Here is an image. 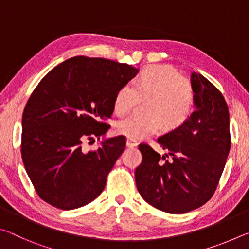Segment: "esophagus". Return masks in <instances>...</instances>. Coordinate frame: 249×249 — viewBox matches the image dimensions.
<instances>
[{
  "label": "esophagus",
  "instance_id": "34e87169",
  "mask_svg": "<svg viewBox=\"0 0 249 249\" xmlns=\"http://www.w3.org/2000/svg\"><path fill=\"white\" fill-rule=\"evenodd\" d=\"M126 145H127V147H129V148H134V147L137 146V141L134 140V138H127V142H126Z\"/></svg>",
  "mask_w": 249,
  "mask_h": 249
}]
</instances>
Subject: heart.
I'll return each instance as SVG.
<instances>
[{
  "mask_svg": "<svg viewBox=\"0 0 249 249\" xmlns=\"http://www.w3.org/2000/svg\"><path fill=\"white\" fill-rule=\"evenodd\" d=\"M147 100L146 115L120 121L115 132L134 140L153 135L162 127L166 132L184 125L195 109V91L188 79L167 66L144 67L130 84L122 86L114 96L113 108L119 116L127 115L138 101Z\"/></svg>",
  "mask_w": 249,
  "mask_h": 249,
  "instance_id": "heart-1",
  "label": "heart"
}]
</instances>
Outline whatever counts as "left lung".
I'll return each instance as SVG.
<instances>
[{
	"instance_id": "obj_1",
	"label": "left lung",
	"mask_w": 249,
	"mask_h": 249,
	"mask_svg": "<svg viewBox=\"0 0 249 249\" xmlns=\"http://www.w3.org/2000/svg\"><path fill=\"white\" fill-rule=\"evenodd\" d=\"M196 111L181 127L158 138L160 156L142 142L135 181L147 203L181 214L206 203L216 190L231 149L230 114L224 96L200 73L191 74Z\"/></svg>"
}]
</instances>
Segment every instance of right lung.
<instances>
[{
  "label": "right lung",
  "mask_w": 249,
  "mask_h": 249,
  "mask_svg": "<svg viewBox=\"0 0 249 249\" xmlns=\"http://www.w3.org/2000/svg\"><path fill=\"white\" fill-rule=\"evenodd\" d=\"M138 69L103 58L67 59L41 79L22 119V153L27 175L40 199L73 210L93 201L125 149L124 136L107 138L96 150L82 142L107 132L117 90Z\"/></svg>",
  "instance_id": "add662e5"
}]
</instances>
